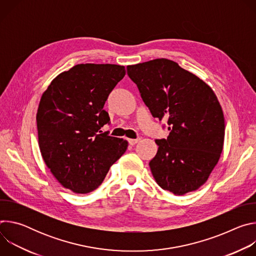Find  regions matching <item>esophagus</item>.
I'll return each mask as SVG.
<instances>
[{"mask_svg": "<svg viewBox=\"0 0 256 256\" xmlns=\"http://www.w3.org/2000/svg\"><path fill=\"white\" fill-rule=\"evenodd\" d=\"M140 140V138H128V142H130V144L134 146V144H136V142H138Z\"/></svg>", "mask_w": 256, "mask_h": 256, "instance_id": "1", "label": "esophagus"}]
</instances>
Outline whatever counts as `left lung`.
<instances>
[{
    "instance_id": "8db88e82",
    "label": "left lung",
    "mask_w": 256,
    "mask_h": 256,
    "mask_svg": "<svg viewBox=\"0 0 256 256\" xmlns=\"http://www.w3.org/2000/svg\"><path fill=\"white\" fill-rule=\"evenodd\" d=\"M154 118L167 120L169 136L149 165L159 186L176 196L196 190L223 151L225 120L212 90L173 60L156 58L126 66Z\"/></svg>"
}]
</instances>
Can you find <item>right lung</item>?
<instances>
[{
    "label": "right lung",
    "mask_w": 256,
    "mask_h": 256,
    "mask_svg": "<svg viewBox=\"0 0 256 256\" xmlns=\"http://www.w3.org/2000/svg\"><path fill=\"white\" fill-rule=\"evenodd\" d=\"M124 66L80 64L56 77L42 96L36 114L42 156L60 184L88 194L126 151V140L108 136L103 109L124 77Z\"/></svg>",
    "instance_id": "right-lung-1"
}]
</instances>
